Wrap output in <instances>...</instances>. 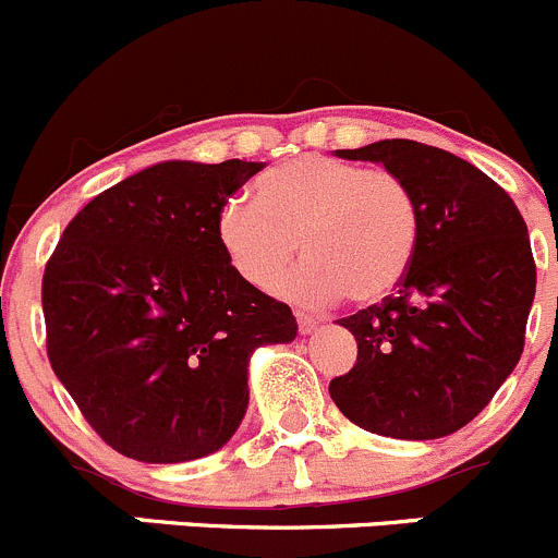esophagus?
Segmentation results:
<instances>
[{
	"label": "esophagus",
	"mask_w": 558,
	"mask_h": 558,
	"mask_svg": "<svg viewBox=\"0 0 558 558\" xmlns=\"http://www.w3.org/2000/svg\"><path fill=\"white\" fill-rule=\"evenodd\" d=\"M296 327H300L302 335H311L318 327V318L307 316V313H296Z\"/></svg>",
	"instance_id": "esophagus-1"
}]
</instances>
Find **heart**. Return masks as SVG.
Returning a JSON list of instances; mask_svg holds the SVG:
<instances>
[{
	"label": "heart",
	"mask_w": 558,
	"mask_h": 558,
	"mask_svg": "<svg viewBox=\"0 0 558 558\" xmlns=\"http://www.w3.org/2000/svg\"><path fill=\"white\" fill-rule=\"evenodd\" d=\"M420 236V202L398 174L329 155L278 166L258 180L256 204L229 198L218 213L220 247L256 289L272 286L301 242L306 262L275 291L302 305L381 302L409 275Z\"/></svg>",
	"instance_id": "1"
}]
</instances>
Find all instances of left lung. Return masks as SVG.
I'll list each match as a JSON object with an SVG mask.
<instances>
[{
  "label": "left lung",
  "instance_id": "obj_1",
  "mask_svg": "<svg viewBox=\"0 0 558 558\" xmlns=\"http://www.w3.org/2000/svg\"><path fill=\"white\" fill-rule=\"evenodd\" d=\"M335 155L398 174L420 202L423 236L395 294L340 318L356 338V365L329 381V395L371 434H456L521 360L537 289L526 223L490 177L439 147L387 138Z\"/></svg>",
  "mask_w": 558,
  "mask_h": 558
}]
</instances>
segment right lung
I'll return each instance as SVG.
<instances>
[{"label":"right lung","instance_id":"1","mask_svg":"<svg viewBox=\"0 0 558 558\" xmlns=\"http://www.w3.org/2000/svg\"><path fill=\"white\" fill-rule=\"evenodd\" d=\"M264 163L166 160L92 198L43 275L53 373L108 447L144 463L220 450L247 411V362L291 343V307L245 283L218 213Z\"/></svg>","mask_w":558,"mask_h":558}]
</instances>
